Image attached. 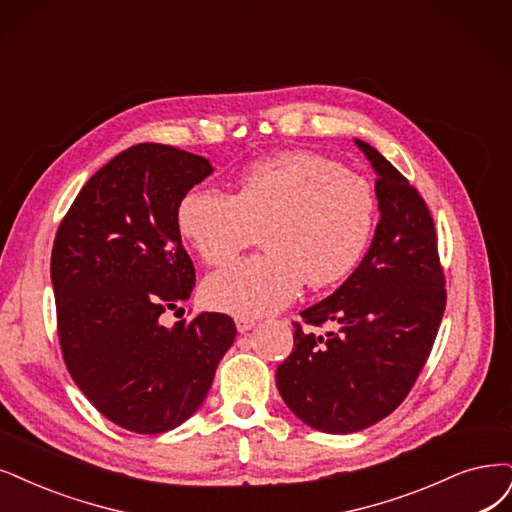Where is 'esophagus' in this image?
I'll list each match as a JSON object with an SVG mask.
<instances>
[{
    "mask_svg": "<svg viewBox=\"0 0 512 512\" xmlns=\"http://www.w3.org/2000/svg\"><path fill=\"white\" fill-rule=\"evenodd\" d=\"M255 327L253 318H236V329L238 333H249Z\"/></svg>",
    "mask_w": 512,
    "mask_h": 512,
    "instance_id": "obj_1",
    "label": "esophagus"
}]
</instances>
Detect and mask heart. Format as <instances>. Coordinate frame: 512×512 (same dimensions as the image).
Returning a JSON list of instances; mask_svg holds the SVG:
<instances>
[{"label":"heart","mask_w":512,"mask_h":512,"mask_svg":"<svg viewBox=\"0 0 512 512\" xmlns=\"http://www.w3.org/2000/svg\"><path fill=\"white\" fill-rule=\"evenodd\" d=\"M181 236L211 266L257 242L266 255L204 280L211 308L257 318L287 308L304 289L344 280L375 227V194L358 175L310 151H289L244 170L236 194L196 185L177 208Z\"/></svg>","instance_id":"1"}]
</instances>
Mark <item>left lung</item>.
Instances as JSON below:
<instances>
[{"instance_id":"left-lung-1","label":"left lung","mask_w":512,"mask_h":512,"mask_svg":"<svg viewBox=\"0 0 512 512\" xmlns=\"http://www.w3.org/2000/svg\"><path fill=\"white\" fill-rule=\"evenodd\" d=\"M375 170L380 221L358 268L301 312L293 352L276 369L282 401L314 430H365L399 407L420 375L445 312L434 221L422 196L375 147L354 139Z\"/></svg>"}]
</instances>
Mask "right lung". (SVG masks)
I'll use <instances>...</instances> for the list:
<instances>
[{
  "label": "right lung",
  "instance_id": "1",
  "mask_svg": "<svg viewBox=\"0 0 512 512\" xmlns=\"http://www.w3.org/2000/svg\"><path fill=\"white\" fill-rule=\"evenodd\" d=\"M213 170L170 145H132L86 181L54 238L65 365L86 399L130 432L160 434L192 418L234 344L225 314L162 323L196 285L177 208Z\"/></svg>",
  "mask_w": 512,
  "mask_h": 512
}]
</instances>
